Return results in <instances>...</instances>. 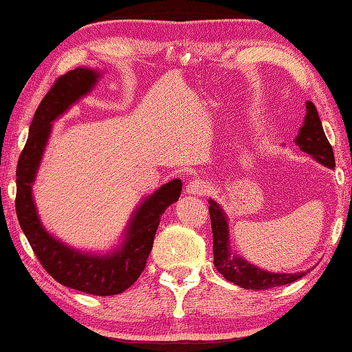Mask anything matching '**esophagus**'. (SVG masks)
Here are the masks:
<instances>
[{
    "instance_id": "1",
    "label": "esophagus",
    "mask_w": 352,
    "mask_h": 352,
    "mask_svg": "<svg viewBox=\"0 0 352 352\" xmlns=\"http://www.w3.org/2000/svg\"><path fill=\"white\" fill-rule=\"evenodd\" d=\"M208 190H210V186H208L207 182L199 180V178L190 180L188 186H186V192L190 193V195H206Z\"/></svg>"
}]
</instances>
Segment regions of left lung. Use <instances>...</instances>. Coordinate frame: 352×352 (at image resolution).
Returning a JSON list of instances; mask_svg holds the SVG:
<instances>
[{"instance_id":"1","label":"left lung","mask_w":352,"mask_h":352,"mask_svg":"<svg viewBox=\"0 0 352 352\" xmlns=\"http://www.w3.org/2000/svg\"><path fill=\"white\" fill-rule=\"evenodd\" d=\"M305 107H307V115L304 118V125L300 129V134L296 136L295 144L300 146L301 151L310 154L320 164L334 169L336 163L333 148L325 136L315 104L307 101ZM208 204H210L208 212H210L213 231V261L219 274L223 275V278L243 289L266 290L294 283L305 275V272H269L265 271V269L254 266L252 263H248L243 257H239L237 254L231 252L227 214L223 213L221 206L216 201L210 199Z\"/></svg>"}]
</instances>
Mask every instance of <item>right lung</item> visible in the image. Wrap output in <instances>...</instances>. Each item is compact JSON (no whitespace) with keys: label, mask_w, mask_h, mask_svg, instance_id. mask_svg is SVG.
Here are the masks:
<instances>
[{"label":"right lung","mask_w":352,"mask_h":352,"mask_svg":"<svg viewBox=\"0 0 352 352\" xmlns=\"http://www.w3.org/2000/svg\"><path fill=\"white\" fill-rule=\"evenodd\" d=\"M100 77L101 74L91 68H76L58 77L45 95L18 160L14 206L22 231L52 278L85 294L109 296L122 294L145 269L162 214L180 198L182 182L175 178L142 201L125 228L122 243L110 254L100 256L74 250L45 230L37 214L32 186L50 138L51 122L91 92Z\"/></svg>","instance_id":"obj_1"}]
</instances>
